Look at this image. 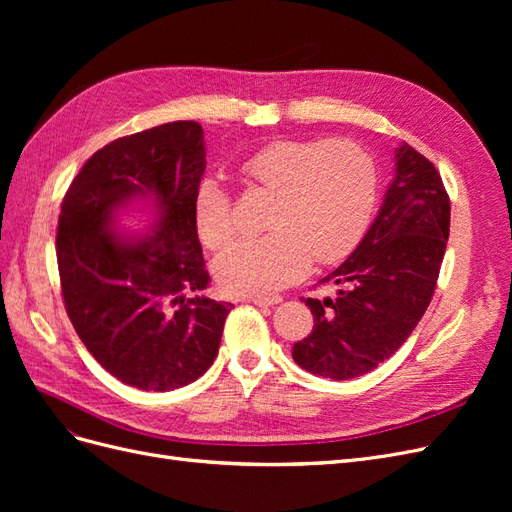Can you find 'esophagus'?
Masks as SVG:
<instances>
[{"label":"esophagus","mask_w":512,"mask_h":512,"mask_svg":"<svg viewBox=\"0 0 512 512\" xmlns=\"http://www.w3.org/2000/svg\"><path fill=\"white\" fill-rule=\"evenodd\" d=\"M247 301H252L258 307H271V305L282 303V297L280 294H258V297H250Z\"/></svg>","instance_id":"obj_1"}]
</instances>
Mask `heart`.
<instances>
[{
	"instance_id": "b5f03b06",
	"label": "heart",
	"mask_w": 512,
	"mask_h": 512,
	"mask_svg": "<svg viewBox=\"0 0 512 512\" xmlns=\"http://www.w3.org/2000/svg\"><path fill=\"white\" fill-rule=\"evenodd\" d=\"M239 175L273 192L267 235L239 239L218 256L215 277L228 292L262 294L320 265L344 260L371 222L378 175L369 153L352 141H273L239 162ZM198 237L218 250L237 224L228 190L203 177L194 192Z\"/></svg>"
}]
</instances>
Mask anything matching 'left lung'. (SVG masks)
<instances>
[{
  "label": "left lung",
  "mask_w": 512,
  "mask_h": 512,
  "mask_svg": "<svg viewBox=\"0 0 512 512\" xmlns=\"http://www.w3.org/2000/svg\"><path fill=\"white\" fill-rule=\"evenodd\" d=\"M451 228L442 177L408 143L395 149V175L356 250L322 277L337 294L305 299L314 329L292 346L301 369L331 380L374 371L401 348L436 290Z\"/></svg>",
  "instance_id": "obj_1"
}]
</instances>
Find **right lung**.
Instances as JSON below:
<instances>
[{"mask_svg":"<svg viewBox=\"0 0 512 512\" xmlns=\"http://www.w3.org/2000/svg\"><path fill=\"white\" fill-rule=\"evenodd\" d=\"M196 121L117 138L74 177L59 213L57 265L66 312L91 356L141 391L198 380L220 350L232 303L209 299L194 192L205 173ZM142 213L143 233L118 222Z\"/></svg>","mask_w":512,"mask_h":512,"instance_id":"obj_1","label":"right lung"}]
</instances>
